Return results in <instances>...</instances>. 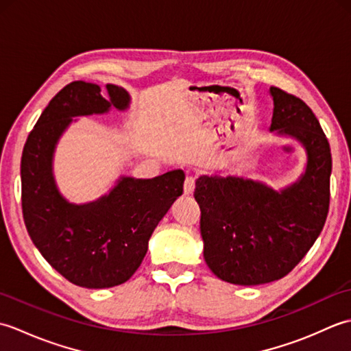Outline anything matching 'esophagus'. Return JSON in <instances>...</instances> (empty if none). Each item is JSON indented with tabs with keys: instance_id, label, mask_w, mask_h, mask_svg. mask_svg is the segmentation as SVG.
<instances>
[{
	"instance_id": "34e87169",
	"label": "esophagus",
	"mask_w": 351,
	"mask_h": 351,
	"mask_svg": "<svg viewBox=\"0 0 351 351\" xmlns=\"http://www.w3.org/2000/svg\"><path fill=\"white\" fill-rule=\"evenodd\" d=\"M193 191H195V178L193 176H187V180L184 182V195H193Z\"/></svg>"
}]
</instances>
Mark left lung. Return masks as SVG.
<instances>
[{
  "mask_svg": "<svg viewBox=\"0 0 351 351\" xmlns=\"http://www.w3.org/2000/svg\"><path fill=\"white\" fill-rule=\"evenodd\" d=\"M270 93V131L288 134L304 146V175L282 191L237 176L196 181L205 263L217 278L235 285H261L287 276L315 243L329 213L332 154L322 125L300 98L274 86Z\"/></svg>",
  "mask_w": 351,
  "mask_h": 351,
  "instance_id": "left-lung-1",
  "label": "left lung"
}]
</instances>
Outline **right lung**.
<instances>
[{"label": "right lung", "mask_w": 351, "mask_h": 351, "mask_svg": "<svg viewBox=\"0 0 351 351\" xmlns=\"http://www.w3.org/2000/svg\"><path fill=\"white\" fill-rule=\"evenodd\" d=\"M72 81L63 87L28 134L21 158L22 214L28 235L48 264L64 279L83 288L121 285L136 273L158 221L184 191L182 170L154 180L121 178L96 202L72 205L52 178V152L73 116L125 110V88Z\"/></svg>", "instance_id": "obj_1"}]
</instances>
